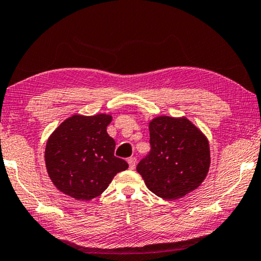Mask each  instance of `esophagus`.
Here are the masks:
<instances>
[{"label":"esophagus","instance_id":"1","mask_svg":"<svg viewBox=\"0 0 261 261\" xmlns=\"http://www.w3.org/2000/svg\"><path fill=\"white\" fill-rule=\"evenodd\" d=\"M128 164H129V169H135V166H136V159L135 158H129L128 159Z\"/></svg>","mask_w":261,"mask_h":261}]
</instances>
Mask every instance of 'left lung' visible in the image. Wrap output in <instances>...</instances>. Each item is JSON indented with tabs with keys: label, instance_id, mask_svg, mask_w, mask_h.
<instances>
[{
	"label": "left lung",
	"instance_id": "8db88e82",
	"mask_svg": "<svg viewBox=\"0 0 261 261\" xmlns=\"http://www.w3.org/2000/svg\"><path fill=\"white\" fill-rule=\"evenodd\" d=\"M150 151L136 170L148 189L178 199L197 189L210 167L209 142L187 118L158 117L149 122Z\"/></svg>",
	"mask_w": 261,
	"mask_h": 261
}]
</instances>
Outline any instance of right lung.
Segmentation results:
<instances>
[{
  "label": "right lung",
  "instance_id": "obj_1",
  "mask_svg": "<svg viewBox=\"0 0 261 261\" xmlns=\"http://www.w3.org/2000/svg\"><path fill=\"white\" fill-rule=\"evenodd\" d=\"M107 114L72 115L47 140L45 166L59 191L78 200L98 197L128 163L114 156L115 141L107 134Z\"/></svg>",
  "mask_w": 261,
  "mask_h": 261
}]
</instances>
